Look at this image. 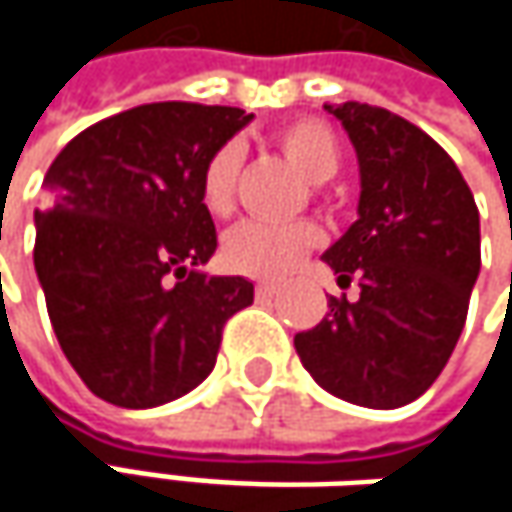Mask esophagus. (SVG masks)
Listing matches in <instances>:
<instances>
[{"label":"esophagus","mask_w":512,"mask_h":512,"mask_svg":"<svg viewBox=\"0 0 512 512\" xmlns=\"http://www.w3.org/2000/svg\"><path fill=\"white\" fill-rule=\"evenodd\" d=\"M255 293H257V299H272V296L278 293V287H275V284H266V281H263V284H257Z\"/></svg>","instance_id":"34e87169"}]
</instances>
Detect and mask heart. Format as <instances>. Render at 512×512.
Instances as JSON below:
<instances>
[{
  "label": "heart",
  "mask_w": 512,
  "mask_h": 512,
  "mask_svg": "<svg viewBox=\"0 0 512 512\" xmlns=\"http://www.w3.org/2000/svg\"><path fill=\"white\" fill-rule=\"evenodd\" d=\"M272 142L281 148L296 171L308 183H326L341 168V145L335 133L314 118H299L275 130ZM243 151L237 142L222 145L207 159L201 174V201L213 216H228L234 207L237 171ZM320 234L308 222L293 225H266V222H240L222 240V257L231 269L252 278H278L299 257L317 246Z\"/></svg>",
  "instance_id": "obj_1"
}]
</instances>
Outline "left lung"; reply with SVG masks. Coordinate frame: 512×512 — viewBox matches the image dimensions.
Segmentation results:
<instances>
[{"instance_id": "1", "label": "left lung", "mask_w": 512, "mask_h": 512, "mask_svg": "<svg viewBox=\"0 0 512 512\" xmlns=\"http://www.w3.org/2000/svg\"><path fill=\"white\" fill-rule=\"evenodd\" d=\"M358 156V219L323 255L356 302L329 299V314L293 338L305 370L329 394L397 409L418 400L460 341L480 272V216L460 168L406 118L338 103Z\"/></svg>"}]
</instances>
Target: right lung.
<instances>
[{"label":"right lung","mask_w":512,"mask_h":512,"mask_svg":"<svg viewBox=\"0 0 512 512\" xmlns=\"http://www.w3.org/2000/svg\"><path fill=\"white\" fill-rule=\"evenodd\" d=\"M252 118L148 103L97 121L52 159L35 272L64 356L106 403L151 409L189 394L210 376L225 323L252 305V281L198 269L216 252L204 165Z\"/></svg>","instance_id":"right-lung-1"}]
</instances>
